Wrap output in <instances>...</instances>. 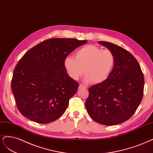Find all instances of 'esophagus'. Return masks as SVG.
<instances>
[{
    "instance_id": "obj_1",
    "label": "esophagus",
    "mask_w": 153,
    "mask_h": 153,
    "mask_svg": "<svg viewBox=\"0 0 153 153\" xmlns=\"http://www.w3.org/2000/svg\"><path fill=\"white\" fill-rule=\"evenodd\" d=\"M79 89H81V88H86V86L81 84V85H79Z\"/></svg>"
}]
</instances>
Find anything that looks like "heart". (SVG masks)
<instances>
[{"label":"heart","instance_id":"1","mask_svg":"<svg viewBox=\"0 0 153 153\" xmlns=\"http://www.w3.org/2000/svg\"><path fill=\"white\" fill-rule=\"evenodd\" d=\"M115 56L109 50H102L96 45L89 44L76 52L75 58L67 56L64 67L69 76L77 80L84 72L85 81L93 85L105 82L113 70Z\"/></svg>","mask_w":153,"mask_h":153}]
</instances>
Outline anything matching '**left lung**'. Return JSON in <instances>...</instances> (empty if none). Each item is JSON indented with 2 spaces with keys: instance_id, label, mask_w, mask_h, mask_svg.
<instances>
[{
  "instance_id": "8db88e82",
  "label": "left lung",
  "mask_w": 153,
  "mask_h": 153,
  "mask_svg": "<svg viewBox=\"0 0 153 153\" xmlns=\"http://www.w3.org/2000/svg\"><path fill=\"white\" fill-rule=\"evenodd\" d=\"M98 43L114 53V67L105 82L89 88L85 106L95 121L116 125L130 118L140 105L144 93V75L139 62L130 52L111 42Z\"/></svg>"
}]
</instances>
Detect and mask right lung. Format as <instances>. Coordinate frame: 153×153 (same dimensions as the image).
Instances as JSON below:
<instances>
[{"label": "right lung", "instance_id": "right-lung-1", "mask_svg": "<svg viewBox=\"0 0 153 153\" xmlns=\"http://www.w3.org/2000/svg\"><path fill=\"white\" fill-rule=\"evenodd\" d=\"M86 42L76 39H50L25 54L14 68L11 81L13 94L22 115L46 124L65 112L79 84L67 74L64 60Z\"/></svg>", "mask_w": 153, "mask_h": 153}]
</instances>
